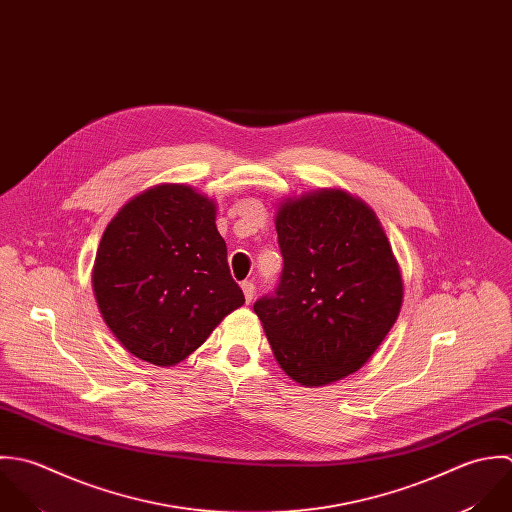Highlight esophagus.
Wrapping results in <instances>:
<instances>
[{"instance_id": "obj_1", "label": "esophagus", "mask_w": 512, "mask_h": 512, "mask_svg": "<svg viewBox=\"0 0 512 512\" xmlns=\"http://www.w3.org/2000/svg\"><path fill=\"white\" fill-rule=\"evenodd\" d=\"M242 292H244L246 302L250 304V302H252V298H254V292H256L254 282H252V280H244V282H242Z\"/></svg>"}]
</instances>
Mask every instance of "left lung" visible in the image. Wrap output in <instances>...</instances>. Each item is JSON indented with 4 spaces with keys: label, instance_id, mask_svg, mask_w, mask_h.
<instances>
[{
    "label": "left lung",
    "instance_id": "1",
    "mask_svg": "<svg viewBox=\"0 0 512 512\" xmlns=\"http://www.w3.org/2000/svg\"><path fill=\"white\" fill-rule=\"evenodd\" d=\"M278 288L254 304L280 367L302 385L357 371L393 328L403 282L369 206L343 190L284 202Z\"/></svg>",
    "mask_w": 512,
    "mask_h": 512
}]
</instances>
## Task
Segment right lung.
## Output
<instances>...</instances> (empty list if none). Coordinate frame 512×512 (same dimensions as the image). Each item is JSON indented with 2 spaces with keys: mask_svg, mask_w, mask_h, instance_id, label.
I'll return each mask as SVG.
<instances>
[{
  "mask_svg": "<svg viewBox=\"0 0 512 512\" xmlns=\"http://www.w3.org/2000/svg\"><path fill=\"white\" fill-rule=\"evenodd\" d=\"M214 220L212 200L161 184L129 200L105 228L93 290L105 324L135 357L174 365L244 304Z\"/></svg>",
  "mask_w": 512,
  "mask_h": 512,
  "instance_id": "add662e5",
  "label": "right lung"
}]
</instances>
